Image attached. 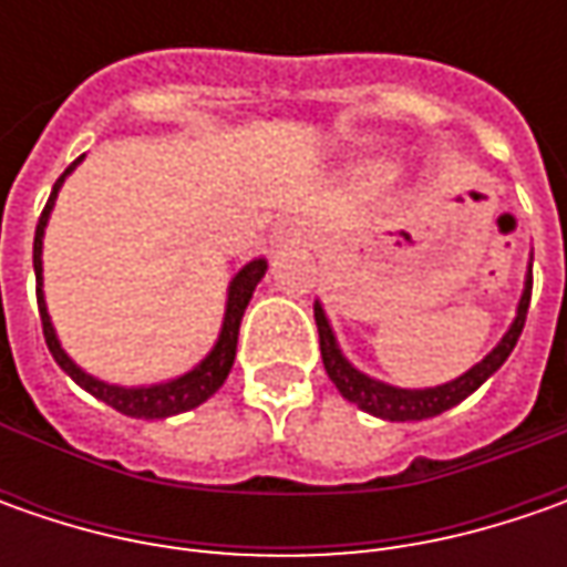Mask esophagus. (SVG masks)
Returning a JSON list of instances; mask_svg holds the SVG:
<instances>
[{
	"label": "esophagus",
	"mask_w": 567,
	"mask_h": 567,
	"mask_svg": "<svg viewBox=\"0 0 567 567\" xmlns=\"http://www.w3.org/2000/svg\"><path fill=\"white\" fill-rule=\"evenodd\" d=\"M277 246H309V239H312V233L302 227V224H284V227L277 229Z\"/></svg>",
	"instance_id": "esophagus-1"
}]
</instances>
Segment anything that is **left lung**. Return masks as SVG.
Masks as SVG:
<instances>
[{
	"label": "left lung",
	"instance_id": "1",
	"mask_svg": "<svg viewBox=\"0 0 567 567\" xmlns=\"http://www.w3.org/2000/svg\"><path fill=\"white\" fill-rule=\"evenodd\" d=\"M530 290H534V265L527 271V284H524V293L517 302V316H514L512 328L505 331V338L492 347V353H486L483 360L476 362L473 369H467L461 379L445 381V384H435V388H394V384H384L379 379H369L365 372H360L353 362L340 353L338 338L328 324V316L321 309V302H316V324H318V347H321V360H324V372L328 379L334 381L340 394L350 403H357L360 410L379 416V420H391V423H413V420H429V416H439L451 406L470 398L483 381L489 379L492 372L502 369V362L512 357L514 343L524 331V321H527V309H530Z\"/></svg>",
	"mask_w": 567,
	"mask_h": 567
}]
</instances>
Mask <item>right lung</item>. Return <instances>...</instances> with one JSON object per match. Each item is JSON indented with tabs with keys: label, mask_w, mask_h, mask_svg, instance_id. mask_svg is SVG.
Wrapping results in <instances>:
<instances>
[{
	"label": "right lung",
	"mask_w": 567,
	"mask_h": 567,
	"mask_svg": "<svg viewBox=\"0 0 567 567\" xmlns=\"http://www.w3.org/2000/svg\"><path fill=\"white\" fill-rule=\"evenodd\" d=\"M81 164L78 157L75 164L69 166L59 179H55L53 192H50V202L43 207L40 220H37V233H33V274H37V306H40V324H43V338H47V347L53 353V360L59 362V369L69 375V379L81 384L87 394H94L97 401L110 403L113 410H120L125 416H135V420H166V416H176V413H186L192 406L205 403L224 381H227L229 369H233V360H236V340H239V321H243V312L249 306L251 293L258 287V280L268 271V261L265 258H255L249 261L243 271L236 274L229 280L227 290V312H224V328H220V338L214 343V350L207 353L205 360L198 362L192 372L179 375V379L161 381V384H147V388H122V384H110V381H100L94 375H87L81 365L72 362V357L62 350V343L55 338L53 321H50V312H47V299H43V229H47V220H50V210L55 205V195L65 183V176Z\"/></svg>",
	"instance_id": "obj_1"
}]
</instances>
